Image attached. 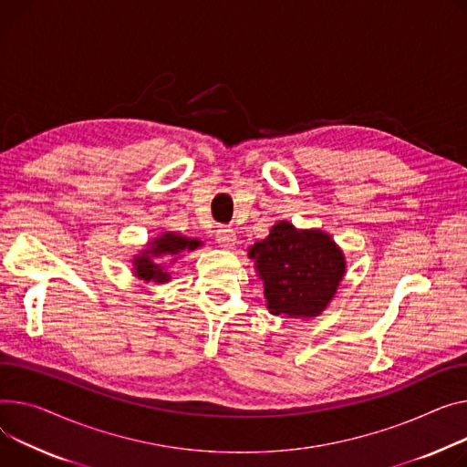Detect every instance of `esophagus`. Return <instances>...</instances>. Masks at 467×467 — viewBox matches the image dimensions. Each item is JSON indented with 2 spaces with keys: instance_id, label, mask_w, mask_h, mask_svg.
<instances>
[{
  "instance_id": "obj_1",
  "label": "esophagus",
  "mask_w": 467,
  "mask_h": 467,
  "mask_svg": "<svg viewBox=\"0 0 467 467\" xmlns=\"http://www.w3.org/2000/svg\"><path fill=\"white\" fill-rule=\"evenodd\" d=\"M215 240L220 242L223 247H231L236 242V233L231 227H220L215 231Z\"/></svg>"
}]
</instances>
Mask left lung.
Returning a JSON list of instances; mask_svg holds the SVG:
<instances>
[{
  "instance_id": "left-lung-1",
  "label": "left lung",
  "mask_w": 467,
  "mask_h": 467,
  "mask_svg": "<svg viewBox=\"0 0 467 467\" xmlns=\"http://www.w3.org/2000/svg\"><path fill=\"white\" fill-rule=\"evenodd\" d=\"M250 257L265 282L266 307L274 316L317 317L332 300L346 261L323 231H296L279 222L254 244Z\"/></svg>"
}]
</instances>
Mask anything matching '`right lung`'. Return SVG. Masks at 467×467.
Instances as JSON below:
<instances>
[{"label": "right lung", "instance_id": "right-lung-1", "mask_svg": "<svg viewBox=\"0 0 467 467\" xmlns=\"http://www.w3.org/2000/svg\"><path fill=\"white\" fill-rule=\"evenodd\" d=\"M199 245H201V240L178 236L174 233L161 234L158 240L151 242V247H148L142 255H139L135 259V272L140 279H146V282H155V284L169 282V274L165 272L163 266H160V263H153V257L155 259L161 255L176 257L183 252L197 250ZM176 259H172V261H176Z\"/></svg>", "mask_w": 467, "mask_h": 467}]
</instances>
